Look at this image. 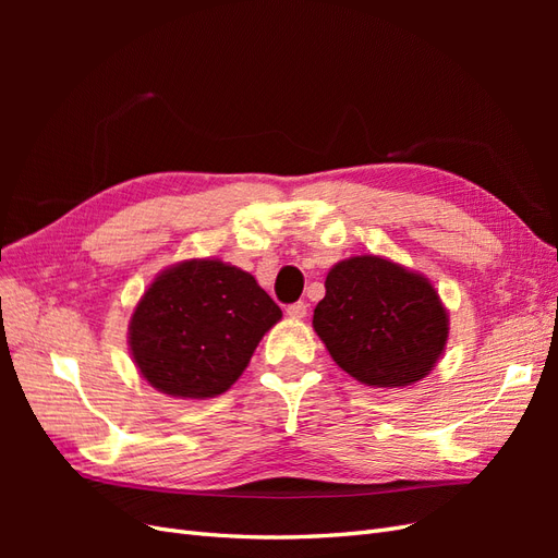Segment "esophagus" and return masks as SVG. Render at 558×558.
<instances>
[{
    "mask_svg": "<svg viewBox=\"0 0 558 558\" xmlns=\"http://www.w3.org/2000/svg\"><path fill=\"white\" fill-rule=\"evenodd\" d=\"M286 314H289L291 318H305L307 316V305H305V302H293V305H289V310H286Z\"/></svg>",
    "mask_w": 558,
    "mask_h": 558,
    "instance_id": "esophagus-1",
    "label": "esophagus"
}]
</instances>
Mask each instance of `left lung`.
Instances as JSON below:
<instances>
[{"label":"left lung","mask_w":558,"mask_h":558,"mask_svg":"<svg viewBox=\"0 0 558 558\" xmlns=\"http://www.w3.org/2000/svg\"><path fill=\"white\" fill-rule=\"evenodd\" d=\"M312 326L353 379L398 388L424 379L440 361L449 314L424 275L381 256H353L328 272Z\"/></svg>","instance_id":"obj_1"}]
</instances>
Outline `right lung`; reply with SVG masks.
I'll return each instance as SVG.
<instances>
[{
	"label": "right lung",
	"mask_w": 558,
	"mask_h": 558,
	"mask_svg": "<svg viewBox=\"0 0 558 558\" xmlns=\"http://www.w3.org/2000/svg\"><path fill=\"white\" fill-rule=\"evenodd\" d=\"M277 302L244 269L216 258L160 272L130 318V353L142 377L172 398H216L240 379Z\"/></svg>",
	"instance_id": "1"
}]
</instances>
